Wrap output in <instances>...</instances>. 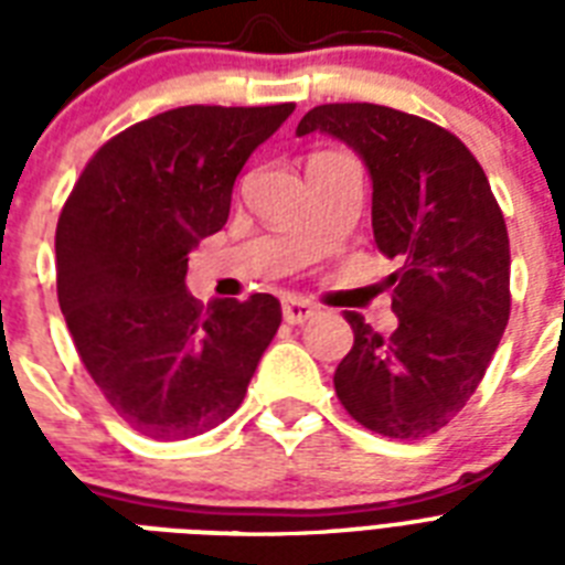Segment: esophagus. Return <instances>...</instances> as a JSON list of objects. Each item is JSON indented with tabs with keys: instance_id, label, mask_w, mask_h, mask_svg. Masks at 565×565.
<instances>
[{
	"instance_id": "34e87169",
	"label": "esophagus",
	"mask_w": 565,
	"mask_h": 565,
	"mask_svg": "<svg viewBox=\"0 0 565 565\" xmlns=\"http://www.w3.org/2000/svg\"><path fill=\"white\" fill-rule=\"evenodd\" d=\"M281 313L284 322H290V326H305L308 319L317 317V305H310L308 299H284Z\"/></svg>"
}]
</instances>
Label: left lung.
I'll use <instances>...</instances> for the list:
<instances>
[{
    "mask_svg": "<svg viewBox=\"0 0 565 565\" xmlns=\"http://www.w3.org/2000/svg\"><path fill=\"white\" fill-rule=\"evenodd\" d=\"M372 175V234L398 264L386 284L398 328L377 334L345 313L352 352L334 372L340 404L390 439L437 434L481 384L510 319V239L487 172L460 137L404 110L337 102L301 117Z\"/></svg>",
    "mask_w": 565,
    "mask_h": 565,
    "instance_id": "obj_1",
    "label": "left lung"
}]
</instances>
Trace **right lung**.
Instances as JSON below:
<instances>
[{
	"label": "right lung",
	"mask_w": 565,
	"mask_h": 565,
	"mask_svg": "<svg viewBox=\"0 0 565 565\" xmlns=\"http://www.w3.org/2000/svg\"><path fill=\"white\" fill-rule=\"evenodd\" d=\"M296 105H188L99 146L57 216V305L84 370L149 439H188L243 404L281 326L269 292L204 308L188 252L225 225L243 163Z\"/></svg>",
	"instance_id": "1"
}]
</instances>
